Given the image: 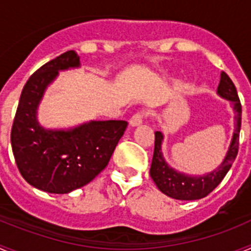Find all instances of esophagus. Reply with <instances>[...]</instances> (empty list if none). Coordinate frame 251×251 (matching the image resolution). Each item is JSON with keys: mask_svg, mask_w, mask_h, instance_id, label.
Here are the masks:
<instances>
[{"mask_svg": "<svg viewBox=\"0 0 251 251\" xmlns=\"http://www.w3.org/2000/svg\"><path fill=\"white\" fill-rule=\"evenodd\" d=\"M143 118H145V112H139L137 114H134L132 118L129 119V124L132 127H137V126H141L142 122H143Z\"/></svg>", "mask_w": 251, "mask_h": 251, "instance_id": "obj_1", "label": "esophagus"}]
</instances>
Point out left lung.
Listing matches in <instances>:
<instances>
[{
    "instance_id": "left-lung-1",
    "label": "left lung",
    "mask_w": 251,
    "mask_h": 251,
    "mask_svg": "<svg viewBox=\"0 0 251 251\" xmlns=\"http://www.w3.org/2000/svg\"><path fill=\"white\" fill-rule=\"evenodd\" d=\"M217 94L223 99L229 100L231 104L232 110L235 113V129L225 158L221 162V165L215 168L214 171L205 175H188L172 168L166 162L163 153H162V142L165 137L161 132L154 133V136H156L154 152H153L150 175L159 191L167 195L168 197L182 201L199 200V199L206 197L223 181L224 177L231 168L232 162L236 158L241 127V104L234 83L231 81L229 75L224 72H221L220 74Z\"/></svg>"
}]
</instances>
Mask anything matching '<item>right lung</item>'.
I'll use <instances>...</instances> for the list:
<instances>
[{
	"mask_svg": "<svg viewBox=\"0 0 251 251\" xmlns=\"http://www.w3.org/2000/svg\"><path fill=\"white\" fill-rule=\"evenodd\" d=\"M80 68L66 51L31 75L22 89L11 130V146L26 182L49 194H69L89 183L106 167L123 136L126 121H90L68 129L45 128L37 109L59 72Z\"/></svg>",
	"mask_w": 251,
	"mask_h": 251,
	"instance_id": "1",
	"label": "right lung"
}]
</instances>
